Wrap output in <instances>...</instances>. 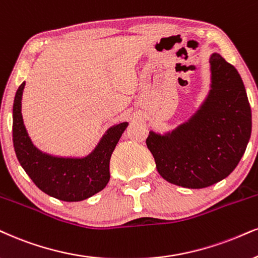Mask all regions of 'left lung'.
I'll list each match as a JSON object with an SVG mask.
<instances>
[{
  "label": "left lung",
  "mask_w": 258,
  "mask_h": 258,
  "mask_svg": "<svg viewBox=\"0 0 258 258\" xmlns=\"http://www.w3.org/2000/svg\"><path fill=\"white\" fill-rule=\"evenodd\" d=\"M212 91L202 109L170 135L149 133L146 144L160 176L176 185L201 189L236 168L251 135V109L237 69L213 53Z\"/></svg>",
  "instance_id": "left-lung-1"
}]
</instances>
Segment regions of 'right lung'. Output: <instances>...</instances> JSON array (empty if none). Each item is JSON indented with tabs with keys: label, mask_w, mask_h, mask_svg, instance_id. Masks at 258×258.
Instances as JSON below:
<instances>
[{
	"label": "right lung",
	"mask_w": 258,
	"mask_h": 258,
	"mask_svg": "<svg viewBox=\"0 0 258 258\" xmlns=\"http://www.w3.org/2000/svg\"><path fill=\"white\" fill-rule=\"evenodd\" d=\"M25 82L19 86L13 106V144L22 168L47 195L67 202L88 199L103 190L110 179V158L128 123L107 130L94 152L85 159L56 158L32 145L21 116Z\"/></svg>",
	"instance_id": "1"
}]
</instances>
